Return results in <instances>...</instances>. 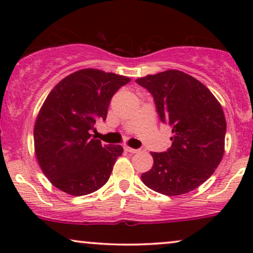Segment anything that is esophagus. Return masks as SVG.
<instances>
[{
	"label": "esophagus",
	"mask_w": 253,
	"mask_h": 253,
	"mask_svg": "<svg viewBox=\"0 0 253 253\" xmlns=\"http://www.w3.org/2000/svg\"><path fill=\"white\" fill-rule=\"evenodd\" d=\"M126 152H129V153H131V154H134V153H138V152H139L140 150L139 148H131V147H126Z\"/></svg>",
	"instance_id": "obj_1"
}]
</instances>
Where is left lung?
Listing matches in <instances>:
<instances>
[{"mask_svg":"<svg viewBox=\"0 0 253 253\" xmlns=\"http://www.w3.org/2000/svg\"><path fill=\"white\" fill-rule=\"evenodd\" d=\"M153 96L159 119L171 127V146L151 152L154 165L141 175L166 196L188 193L213 175L222 160L227 124L212 92L192 76L168 70L136 79Z\"/></svg>","mask_w":253,"mask_h":253,"instance_id":"8db88e82","label":"left lung"}]
</instances>
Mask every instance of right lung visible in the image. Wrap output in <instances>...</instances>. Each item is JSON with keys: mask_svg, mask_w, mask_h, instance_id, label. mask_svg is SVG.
<instances>
[{"mask_svg": "<svg viewBox=\"0 0 253 253\" xmlns=\"http://www.w3.org/2000/svg\"><path fill=\"white\" fill-rule=\"evenodd\" d=\"M130 78L83 69L58 83L44 100L34 126V148L51 184L72 196L99 190L109 179L121 145H103L91 134L107 119L113 95Z\"/></svg>", "mask_w": 253, "mask_h": 253, "instance_id": "right-lung-1", "label": "right lung"}]
</instances>
